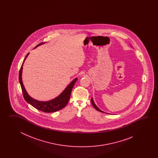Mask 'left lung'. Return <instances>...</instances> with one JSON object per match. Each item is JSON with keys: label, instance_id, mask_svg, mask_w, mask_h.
I'll return each mask as SVG.
<instances>
[{"label": "left lung", "instance_id": "obj_1", "mask_svg": "<svg viewBox=\"0 0 158 158\" xmlns=\"http://www.w3.org/2000/svg\"><path fill=\"white\" fill-rule=\"evenodd\" d=\"M91 104L93 105V106L94 107V108H95V110H97V111L101 112H104L103 111H102V110H101L99 108H98L97 106L95 105V104L94 103V101H93V98H91ZM104 113H105V112H104ZM106 114H107V113H106Z\"/></svg>", "mask_w": 158, "mask_h": 158}]
</instances>
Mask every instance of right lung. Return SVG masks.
Wrapping results in <instances>:
<instances>
[{
    "mask_svg": "<svg viewBox=\"0 0 158 158\" xmlns=\"http://www.w3.org/2000/svg\"><path fill=\"white\" fill-rule=\"evenodd\" d=\"M44 43H46V42L38 44L37 46H35V48L40 46L41 44H43ZM29 54V53L27 54L26 57H25V59H24L23 63V64L21 65V67L20 69L19 76V82H20V84L21 89L23 91L24 99L29 104L31 105L32 106H33L37 110H38L40 111H43L44 112H47V113L54 112L59 111L61 109L67 106V104L68 103V101L69 100L71 92H72L73 87L74 86V84L77 80V78H75L72 81L71 83L68 85L67 87L65 89V90L58 97L54 98V99H52V100L49 101H46V102H42V101L35 100V99H34L33 98L31 97L30 96H29V95L27 94V91L24 87L23 80H22L23 66L24 61L25 60V59H27V57Z\"/></svg>",
    "mask_w": 158,
    "mask_h": 158,
    "instance_id": "add662e5",
    "label": "right lung"
}]
</instances>
